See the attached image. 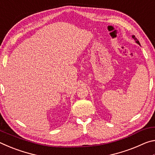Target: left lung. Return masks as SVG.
Segmentation results:
<instances>
[{"mask_svg": "<svg viewBox=\"0 0 155 155\" xmlns=\"http://www.w3.org/2000/svg\"><path fill=\"white\" fill-rule=\"evenodd\" d=\"M132 38H133V39H134V40L136 41V42H137L138 44H140V41H139L137 40V39L135 38V35H133V36H132Z\"/></svg>", "mask_w": 155, "mask_h": 155, "instance_id": "left-lung-1", "label": "left lung"}]
</instances>
